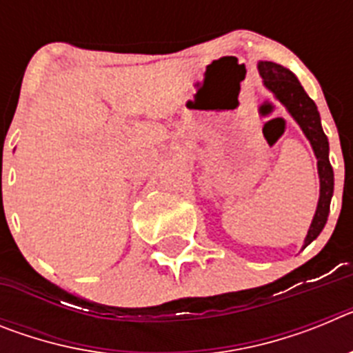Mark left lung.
<instances>
[{
    "mask_svg": "<svg viewBox=\"0 0 353 353\" xmlns=\"http://www.w3.org/2000/svg\"><path fill=\"white\" fill-rule=\"evenodd\" d=\"M258 72L263 79L265 88L272 92L277 101L285 105L290 117L297 121L304 136L310 141L314 155H316L320 198H318L316 212H314V217L311 221L310 230H307V235L304 239V245H302V249H304L322 233L327 217H329L330 199H332V192H334V171H332V166L329 162V141H327V136L322 129V120H320L316 104L304 92V88L292 70H288L283 65L274 63V61H260Z\"/></svg>",
    "mask_w": 353,
    "mask_h": 353,
    "instance_id": "1",
    "label": "left lung"
}]
</instances>
